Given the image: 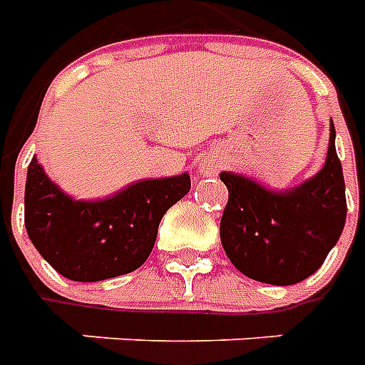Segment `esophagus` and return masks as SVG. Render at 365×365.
<instances>
[{
	"mask_svg": "<svg viewBox=\"0 0 365 365\" xmlns=\"http://www.w3.org/2000/svg\"><path fill=\"white\" fill-rule=\"evenodd\" d=\"M219 166H221V158L219 156H205L199 162V174L211 175L219 170Z\"/></svg>",
	"mask_w": 365,
	"mask_h": 365,
	"instance_id": "obj_1",
	"label": "esophagus"
}]
</instances>
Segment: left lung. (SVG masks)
<instances>
[{
    "instance_id": "obj_1",
    "label": "left lung",
    "mask_w": 365,
    "mask_h": 365,
    "mask_svg": "<svg viewBox=\"0 0 365 365\" xmlns=\"http://www.w3.org/2000/svg\"><path fill=\"white\" fill-rule=\"evenodd\" d=\"M330 123L324 166L291 190L275 191L252 178L221 172L229 203L221 242L232 266L250 279L293 285L321 268L344 230L346 187Z\"/></svg>"
}]
</instances>
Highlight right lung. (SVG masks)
<instances>
[{
    "instance_id": "add662e5",
    "label": "right lung",
    "mask_w": 365,
    "mask_h": 365,
    "mask_svg": "<svg viewBox=\"0 0 365 365\" xmlns=\"http://www.w3.org/2000/svg\"><path fill=\"white\" fill-rule=\"evenodd\" d=\"M190 174L140 180L105 199L68 195L33 158L25 183V227L38 254L72 282H101L140 268L170 207L190 191Z\"/></svg>"
}]
</instances>
